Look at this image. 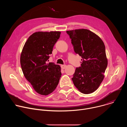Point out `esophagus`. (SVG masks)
<instances>
[{"label": "esophagus", "instance_id": "1", "mask_svg": "<svg viewBox=\"0 0 127 127\" xmlns=\"http://www.w3.org/2000/svg\"><path fill=\"white\" fill-rule=\"evenodd\" d=\"M66 65H61V68L63 69H65L66 68Z\"/></svg>", "mask_w": 127, "mask_h": 127}]
</instances>
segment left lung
<instances>
[{"label": "left lung", "mask_w": 127, "mask_h": 127, "mask_svg": "<svg viewBox=\"0 0 127 127\" xmlns=\"http://www.w3.org/2000/svg\"><path fill=\"white\" fill-rule=\"evenodd\" d=\"M76 54L82 57L72 80L84 94H91L102 81L107 60L104 44L97 35L86 29L66 31Z\"/></svg>", "instance_id": "1"}]
</instances>
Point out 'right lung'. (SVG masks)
<instances>
[{
  "label": "right lung",
  "instance_id": "obj_1",
  "mask_svg": "<svg viewBox=\"0 0 127 127\" xmlns=\"http://www.w3.org/2000/svg\"><path fill=\"white\" fill-rule=\"evenodd\" d=\"M60 32H38L32 33L26 42L21 55L24 75L35 91L43 95L52 93L61 76V67L51 62L47 64Z\"/></svg>",
  "mask_w": 127,
  "mask_h": 127
}]
</instances>
